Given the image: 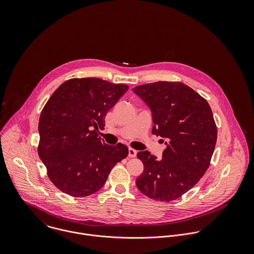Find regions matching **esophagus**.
Returning a JSON list of instances; mask_svg holds the SVG:
<instances>
[{"label": "esophagus", "instance_id": "1", "mask_svg": "<svg viewBox=\"0 0 254 254\" xmlns=\"http://www.w3.org/2000/svg\"><path fill=\"white\" fill-rule=\"evenodd\" d=\"M129 157H135L137 155V150L132 148V147H129Z\"/></svg>", "mask_w": 254, "mask_h": 254}]
</instances>
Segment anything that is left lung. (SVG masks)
Returning <instances> with one entry per match:
<instances>
[{"label":"left lung","instance_id":"left-lung-1","mask_svg":"<svg viewBox=\"0 0 254 254\" xmlns=\"http://www.w3.org/2000/svg\"><path fill=\"white\" fill-rule=\"evenodd\" d=\"M133 91L151 109L152 134L165 139L167 145L160 160L147 150L137 153L144 171L136 185L151 199L175 200L210 165L217 141L212 110L204 98L182 82L158 81Z\"/></svg>","mask_w":254,"mask_h":254}]
</instances>
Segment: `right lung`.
<instances>
[{
  "instance_id": "1",
  "label": "right lung",
  "mask_w": 254,
  "mask_h": 254,
  "mask_svg": "<svg viewBox=\"0 0 254 254\" xmlns=\"http://www.w3.org/2000/svg\"><path fill=\"white\" fill-rule=\"evenodd\" d=\"M126 84L88 77L63 83L39 119L38 154L51 182L75 197L102 189L111 169L128 155V147L107 145L99 137L109 109L128 91Z\"/></svg>"
}]
</instances>
